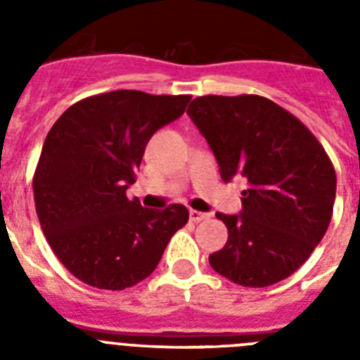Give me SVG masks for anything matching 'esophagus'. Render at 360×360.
<instances>
[{
    "instance_id": "esophagus-1",
    "label": "esophagus",
    "mask_w": 360,
    "mask_h": 360,
    "mask_svg": "<svg viewBox=\"0 0 360 360\" xmlns=\"http://www.w3.org/2000/svg\"><path fill=\"white\" fill-rule=\"evenodd\" d=\"M209 216H211L209 212H200V211H195V209H191L189 211L191 221H202V219H207Z\"/></svg>"
}]
</instances>
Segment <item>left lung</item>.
Wrapping results in <instances>:
<instances>
[{"mask_svg":"<svg viewBox=\"0 0 360 360\" xmlns=\"http://www.w3.org/2000/svg\"><path fill=\"white\" fill-rule=\"evenodd\" d=\"M187 115L214 153L224 182L245 176L241 214L227 225L212 269L241 287L262 288L294 274L328 229L335 169L323 146L292 113L259 95H205Z\"/></svg>","mask_w":360,"mask_h":360,"instance_id":"1","label":"left lung"}]
</instances>
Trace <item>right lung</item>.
I'll use <instances>...</instances> for the list:
<instances>
[{
    "label": "right lung",
    "instance_id": "obj_1",
    "mask_svg": "<svg viewBox=\"0 0 360 360\" xmlns=\"http://www.w3.org/2000/svg\"><path fill=\"white\" fill-rule=\"evenodd\" d=\"M189 101L139 90L91 95L49 131L32 182L36 212L53 254L79 281L104 290L133 287L187 224L186 205L146 209L126 189L153 133Z\"/></svg>",
    "mask_w": 360,
    "mask_h": 360
}]
</instances>
